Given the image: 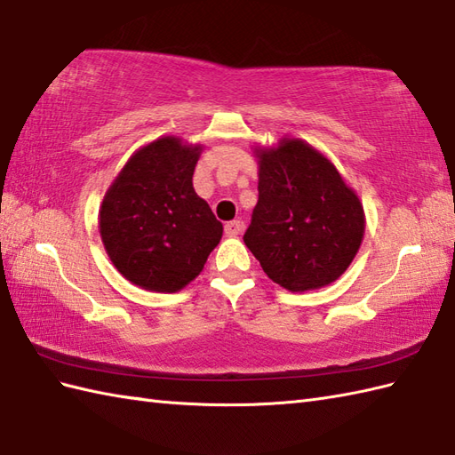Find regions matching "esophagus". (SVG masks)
I'll return each instance as SVG.
<instances>
[{"instance_id":"esophagus-1","label":"esophagus","mask_w":455,"mask_h":455,"mask_svg":"<svg viewBox=\"0 0 455 455\" xmlns=\"http://www.w3.org/2000/svg\"><path fill=\"white\" fill-rule=\"evenodd\" d=\"M225 233H227V236H238L240 233H243V222H240V220L227 222Z\"/></svg>"}]
</instances>
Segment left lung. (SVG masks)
Returning <instances> with one entry per match:
<instances>
[{
	"label": "left lung",
	"mask_w": 455,
	"mask_h": 455,
	"mask_svg": "<svg viewBox=\"0 0 455 455\" xmlns=\"http://www.w3.org/2000/svg\"><path fill=\"white\" fill-rule=\"evenodd\" d=\"M258 203L244 244L266 275L289 291L331 285L352 264L365 233L363 205L311 144L256 147Z\"/></svg>",
	"instance_id": "1"
}]
</instances>
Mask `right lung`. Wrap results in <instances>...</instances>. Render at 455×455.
I'll return each mask as SVG.
<instances>
[{"instance_id": "1", "label": "right lung", "mask_w": 455, "mask_h": 455, "mask_svg": "<svg viewBox=\"0 0 455 455\" xmlns=\"http://www.w3.org/2000/svg\"><path fill=\"white\" fill-rule=\"evenodd\" d=\"M201 144L162 137L139 148L105 191L100 235L117 272L148 291L191 283L220 243L222 225L193 189Z\"/></svg>"}]
</instances>
